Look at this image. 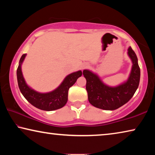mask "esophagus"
Returning a JSON list of instances; mask_svg holds the SVG:
<instances>
[{"label": "esophagus", "mask_w": 155, "mask_h": 155, "mask_svg": "<svg viewBox=\"0 0 155 155\" xmlns=\"http://www.w3.org/2000/svg\"><path fill=\"white\" fill-rule=\"evenodd\" d=\"M88 67V65L87 64H83V65H82V69L83 70V69H85V68H87Z\"/></svg>", "instance_id": "esophagus-1"}]
</instances>
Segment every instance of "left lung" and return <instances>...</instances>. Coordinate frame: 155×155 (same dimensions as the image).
<instances>
[{
    "label": "left lung",
    "mask_w": 155,
    "mask_h": 155,
    "mask_svg": "<svg viewBox=\"0 0 155 155\" xmlns=\"http://www.w3.org/2000/svg\"><path fill=\"white\" fill-rule=\"evenodd\" d=\"M128 55L133 63L129 77L126 82L115 87L107 85L98 75L90 70H83V74L87 81L88 101L94 107L104 110H115L124 105L134 95L140 83V68L137 55L130 46L128 48Z\"/></svg>",
    "instance_id": "1"
}]
</instances>
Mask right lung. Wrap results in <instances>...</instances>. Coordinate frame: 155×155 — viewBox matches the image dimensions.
I'll return each instance as SVG.
<instances>
[{
	"mask_svg": "<svg viewBox=\"0 0 155 155\" xmlns=\"http://www.w3.org/2000/svg\"><path fill=\"white\" fill-rule=\"evenodd\" d=\"M26 55L27 54H24L21 57L17 69L18 87L22 95L32 105L44 111H54L65 106L68 101V90L76 83L78 78L81 77V70L68 75L54 90L48 93H40L28 87L23 77L21 65Z\"/></svg>",
	"mask_w": 155,
	"mask_h": 155,
	"instance_id": "add662e5",
	"label": "right lung"
}]
</instances>
